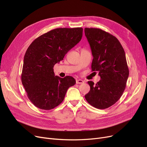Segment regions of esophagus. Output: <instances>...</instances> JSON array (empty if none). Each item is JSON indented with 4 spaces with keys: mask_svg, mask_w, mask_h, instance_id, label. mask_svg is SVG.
Wrapping results in <instances>:
<instances>
[{
    "mask_svg": "<svg viewBox=\"0 0 147 147\" xmlns=\"http://www.w3.org/2000/svg\"><path fill=\"white\" fill-rule=\"evenodd\" d=\"M84 82L83 80H82V79H78V80H76V83L77 84H82V83H83Z\"/></svg>",
    "mask_w": 147,
    "mask_h": 147,
    "instance_id": "34e87169",
    "label": "esophagus"
}]
</instances>
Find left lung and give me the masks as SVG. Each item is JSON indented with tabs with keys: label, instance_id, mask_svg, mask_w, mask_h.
I'll return each instance as SVG.
<instances>
[{
	"label": "left lung",
	"instance_id": "1",
	"mask_svg": "<svg viewBox=\"0 0 147 147\" xmlns=\"http://www.w3.org/2000/svg\"><path fill=\"white\" fill-rule=\"evenodd\" d=\"M84 33L94 57L92 71L101 77L96 84L88 82L90 90L84 97L92 106L105 109L118 101L126 88L129 72L125 52L116 37L101 29L85 28Z\"/></svg>",
	"mask_w": 147,
	"mask_h": 147
}]
</instances>
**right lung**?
Returning a JSON list of instances; mask_svg holds the SVG:
<instances>
[{
    "label": "right lung",
    "mask_w": 147,
    "mask_h": 147,
    "mask_svg": "<svg viewBox=\"0 0 147 147\" xmlns=\"http://www.w3.org/2000/svg\"><path fill=\"white\" fill-rule=\"evenodd\" d=\"M82 34L81 27L55 28L36 38L27 49L21 81L28 99L38 109L55 108L75 84L71 76H55L53 66L81 40Z\"/></svg>",
    "instance_id": "obj_1"
}]
</instances>
